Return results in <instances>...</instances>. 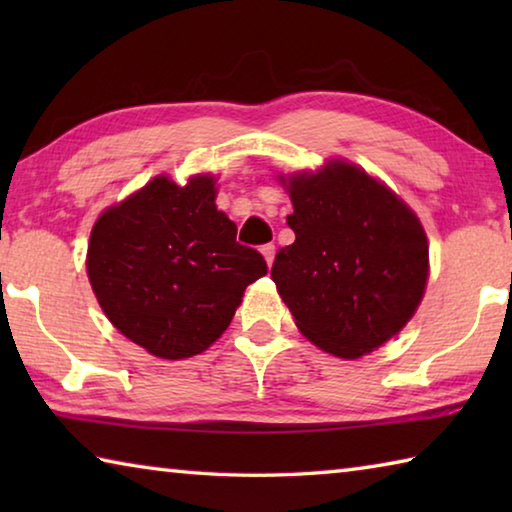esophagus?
Wrapping results in <instances>:
<instances>
[{
	"instance_id": "1",
	"label": "esophagus",
	"mask_w": 512,
	"mask_h": 512,
	"mask_svg": "<svg viewBox=\"0 0 512 512\" xmlns=\"http://www.w3.org/2000/svg\"><path fill=\"white\" fill-rule=\"evenodd\" d=\"M262 255H264V259H266V264H268V266H273V259H275V246H273V244H266V246H262Z\"/></svg>"
}]
</instances>
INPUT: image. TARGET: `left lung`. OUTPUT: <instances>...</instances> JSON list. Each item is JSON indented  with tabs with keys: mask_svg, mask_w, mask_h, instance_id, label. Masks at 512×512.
Here are the masks:
<instances>
[{
	"mask_svg": "<svg viewBox=\"0 0 512 512\" xmlns=\"http://www.w3.org/2000/svg\"><path fill=\"white\" fill-rule=\"evenodd\" d=\"M280 183L296 241L275 255L277 293L311 343L359 359L393 339L420 305L429 277L422 223L384 183L343 160Z\"/></svg>",
	"mask_w": 512,
	"mask_h": 512,
	"instance_id": "obj_1",
	"label": "left lung"
}]
</instances>
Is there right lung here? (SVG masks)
Listing matches in <instances>:
<instances>
[{"mask_svg":"<svg viewBox=\"0 0 512 512\" xmlns=\"http://www.w3.org/2000/svg\"><path fill=\"white\" fill-rule=\"evenodd\" d=\"M214 183L158 176L92 228L85 266L94 296L110 323L153 357L176 361L210 348L248 284L268 271L216 210Z\"/></svg>","mask_w":512,"mask_h":512,"instance_id":"1","label":"right lung"}]
</instances>
